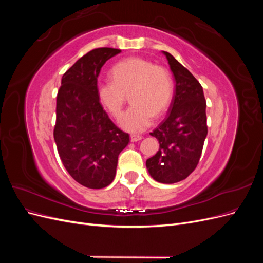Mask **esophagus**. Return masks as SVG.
Wrapping results in <instances>:
<instances>
[{"mask_svg":"<svg viewBox=\"0 0 263 263\" xmlns=\"http://www.w3.org/2000/svg\"><path fill=\"white\" fill-rule=\"evenodd\" d=\"M141 139H142V136H141V135H136V134H133V135H130V140H132L133 142L139 141V140H141Z\"/></svg>","mask_w":263,"mask_h":263,"instance_id":"obj_1","label":"esophagus"}]
</instances>
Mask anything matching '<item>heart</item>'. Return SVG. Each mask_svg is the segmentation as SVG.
<instances>
[{"label": "heart", "instance_id": "heart-1", "mask_svg": "<svg viewBox=\"0 0 263 263\" xmlns=\"http://www.w3.org/2000/svg\"><path fill=\"white\" fill-rule=\"evenodd\" d=\"M112 80L98 83L100 102L115 117L122 114L129 95L132 106L119 118V125L129 132H141L155 117L168 109L173 97V81L165 69L142 58L117 62L110 71Z\"/></svg>", "mask_w": 263, "mask_h": 263}]
</instances>
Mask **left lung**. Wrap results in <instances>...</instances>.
Instances as JSON below:
<instances>
[{"instance_id": "left-lung-1", "label": "left lung", "mask_w": 263, "mask_h": 263, "mask_svg": "<svg viewBox=\"0 0 263 263\" xmlns=\"http://www.w3.org/2000/svg\"><path fill=\"white\" fill-rule=\"evenodd\" d=\"M162 53L168 60L176 86L168 115L150 133L158 139L159 150L147 159L146 166L154 180L172 184L186 179L200 161L208 136V118L200 82L171 53Z\"/></svg>"}]
</instances>
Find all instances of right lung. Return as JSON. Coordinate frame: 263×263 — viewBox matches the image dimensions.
I'll list each match as a JSON object with an SVG mask.
<instances>
[{
    "label": "right lung",
    "mask_w": 263,
    "mask_h": 263,
    "mask_svg": "<svg viewBox=\"0 0 263 263\" xmlns=\"http://www.w3.org/2000/svg\"><path fill=\"white\" fill-rule=\"evenodd\" d=\"M121 49L97 48L84 54L62 76L57 95L53 138L66 170L89 189L113 182L118 155L128 145L121 130L103 109L98 77L104 63Z\"/></svg>",
    "instance_id": "right-lung-1"
}]
</instances>
